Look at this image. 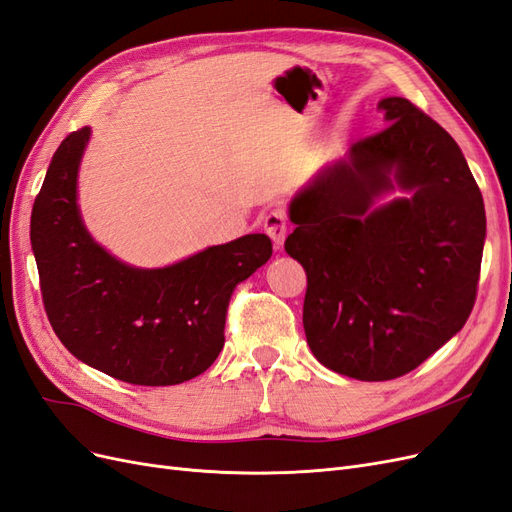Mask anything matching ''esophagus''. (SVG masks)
Masks as SVG:
<instances>
[{
    "label": "esophagus",
    "mask_w": 512,
    "mask_h": 512,
    "mask_svg": "<svg viewBox=\"0 0 512 512\" xmlns=\"http://www.w3.org/2000/svg\"><path fill=\"white\" fill-rule=\"evenodd\" d=\"M265 230H267V235L271 237L273 245L277 247V250H280V247L286 241V235H288V218H286V213L282 209H275V211L267 213L265 215Z\"/></svg>",
    "instance_id": "esophagus-1"
}]
</instances>
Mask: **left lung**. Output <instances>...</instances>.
<instances>
[{
	"label": "left lung",
	"mask_w": 512,
	"mask_h": 512,
	"mask_svg": "<svg viewBox=\"0 0 512 512\" xmlns=\"http://www.w3.org/2000/svg\"><path fill=\"white\" fill-rule=\"evenodd\" d=\"M386 130L322 166L288 207L286 252L307 273L303 329L337 374H408L466 324L487 235L459 145L406 98Z\"/></svg>",
	"instance_id": "1"
}]
</instances>
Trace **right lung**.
Wrapping results in <instances>:
<instances>
[{
	"instance_id": "1",
	"label": "right lung",
	"mask_w": 512,
	"mask_h": 512,
	"mask_svg": "<svg viewBox=\"0 0 512 512\" xmlns=\"http://www.w3.org/2000/svg\"><path fill=\"white\" fill-rule=\"evenodd\" d=\"M89 138L83 128L59 145L32 211L46 316L76 359L115 380H192L222 352L230 294L271 258V239L254 232L166 267L128 265L83 222L79 168Z\"/></svg>"
}]
</instances>
